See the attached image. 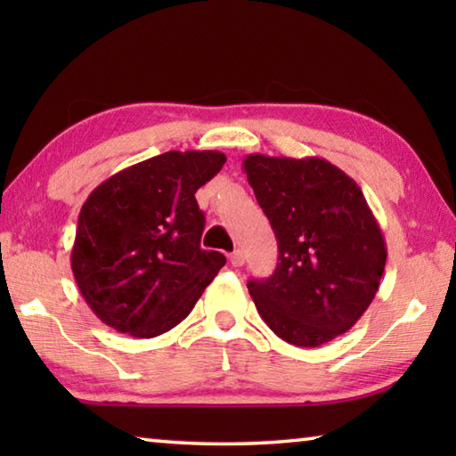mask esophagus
<instances>
[{"instance_id":"obj_1","label":"esophagus","mask_w":456,"mask_h":456,"mask_svg":"<svg viewBox=\"0 0 456 456\" xmlns=\"http://www.w3.org/2000/svg\"><path fill=\"white\" fill-rule=\"evenodd\" d=\"M229 261H231V265H233V267H241V265L245 264V256H243V251H241V249H237V251L231 253Z\"/></svg>"}]
</instances>
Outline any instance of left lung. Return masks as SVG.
<instances>
[{
    "label": "left lung",
    "mask_w": 456,
    "mask_h": 456,
    "mask_svg": "<svg viewBox=\"0 0 456 456\" xmlns=\"http://www.w3.org/2000/svg\"><path fill=\"white\" fill-rule=\"evenodd\" d=\"M277 239L275 272L247 288L273 334L318 348L368 310L386 265V243L364 192L326 159L249 154L243 160Z\"/></svg>",
    "instance_id": "left-lung-1"
}]
</instances>
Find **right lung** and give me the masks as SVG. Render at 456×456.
Instances as JSON below:
<instances>
[{"label": "right lung", "mask_w": 456, "mask_h": 456, "mask_svg": "<svg viewBox=\"0 0 456 456\" xmlns=\"http://www.w3.org/2000/svg\"><path fill=\"white\" fill-rule=\"evenodd\" d=\"M227 157L168 151L112 175L82 205L72 272L106 326L134 338L173 330L195 307L225 256L200 249L195 192Z\"/></svg>", "instance_id": "obj_1"}]
</instances>
